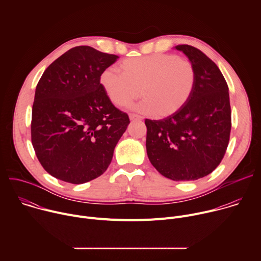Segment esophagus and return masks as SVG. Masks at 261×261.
<instances>
[{"mask_svg": "<svg viewBox=\"0 0 261 261\" xmlns=\"http://www.w3.org/2000/svg\"><path fill=\"white\" fill-rule=\"evenodd\" d=\"M129 118L131 121H141L143 118L139 115H136V114H130L129 115Z\"/></svg>", "mask_w": 261, "mask_h": 261, "instance_id": "esophagus-1", "label": "esophagus"}]
</instances>
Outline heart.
<instances>
[{"label":"heart","mask_w":261,"mask_h":261,"mask_svg":"<svg viewBox=\"0 0 261 261\" xmlns=\"http://www.w3.org/2000/svg\"><path fill=\"white\" fill-rule=\"evenodd\" d=\"M122 72L105 69L100 84L116 106H128L140 95L134 109L144 115L169 117L190 99L195 85L193 64L175 55L156 54L125 60Z\"/></svg>","instance_id":"1"}]
</instances>
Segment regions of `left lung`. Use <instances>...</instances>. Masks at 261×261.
Returning a JSON list of instances; mask_svg holds the SVG:
<instances>
[{"mask_svg":"<svg viewBox=\"0 0 261 261\" xmlns=\"http://www.w3.org/2000/svg\"><path fill=\"white\" fill-rule=\"evenodd\" d=\"M195 69L188 102L162 119H145L146 153L152 165L172 180H195L217 168L230 137L231 109L227 83L218 66L198 48L175 46Z\"/></svg>","mask_w":261,"mask_h":261,"instance_id":"8db88e82","label":"left lung"}]
</instances>
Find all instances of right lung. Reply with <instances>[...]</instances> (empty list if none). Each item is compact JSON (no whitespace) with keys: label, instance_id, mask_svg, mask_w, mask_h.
Here are the masks:
<instances>
[{"label":"right lung","instance_id":"1","mask_svg":"<svg viewBox=\"0 0 261 261\" xmlns=\"http://www.w3.org/2000/svg\"><path fill=\"white\" fill-rule=\"evenodd\" d=\"M119 59L91 46L69 49L44 71L36 87L31 138L53 176L84 184L109 166L130 120L110 102L101 73Z\"/></svg>","mask_w":261,"mask_h":261}]
</instances>
